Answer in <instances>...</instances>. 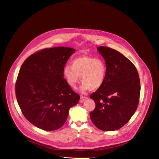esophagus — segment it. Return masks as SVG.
Here are the masks:
<instances>
[{
	"label": "esophagus",
	"instance_id": "1",
	"mask_svg": "<svg viewBox=\"0 0 159 159\" xmlns=\"http://www.w3.org/2000/svg\"><path fill=\"white\" fill-rule=\"evenodd\" d=\"M88 98V97H84V96H81L80 97V102L82 103L83 102H84L85 100H87Z\"/></svg>",
	"mask_w": 159,
	"mask_h": 159
}]
</instances>
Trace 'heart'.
Masks as SVG:
<instances>
[{
  "label": "heart",
  "instance_id": "1",
  "mask_svg": "<svg viewBox=\"0 0 159 159\" xmlns=\"http://www.w3.org/2000/svg\"><path fill=\"white\" fill-rule=\"evenodd\" d=\"M107 66L104 60L85 55L72 59L70 67L67 66L63 69V76L67 84L75 88L79 82H82L80 89L82 92L95 90L100 88L105 81Z\"/></svg>",
  "mask_w": 159,
  "mask_h": 159
}]
</instances>
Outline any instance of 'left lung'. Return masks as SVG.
<instances>
[{
    "label": "left lung",
    "mask_w": 159,
    "mask_h": 159,
    "mask_svg": "<svg viewBox=\"0 0 159 159\" xmlns=\"http://www.w3.org/2000/svg\"><path fill=\"white\" fill-rule=\"evenodd\" d=\"M97 50L105 60L107 75L103 85L90 96L95 103L90 116L97 128L115 131L125 126L137 110L141 92L139 74L133 62L118 51L106 46Z\"/></svg>",
    "instance_id": "8db88e82"
}]
</instances>
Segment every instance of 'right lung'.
Listing matches in <instances>:
<instances>
[{"label":"right lung","mask_w":159,"mask_h":159,"mask_svg":"<svg viewBox=\"0 0 159 159\" xmlns=\"http://www.w3.org/2000/svg\"><path fill=\"white\" fill-rule=\"evenodd\" d=\"M75 51L43 49L21 66L15 84L16 100L25 118L38 128L51 131L61 128L69 109L80 100L63 77L65 64Z\"/></svg>","instance_id":"obj_1"}]
</instances>
